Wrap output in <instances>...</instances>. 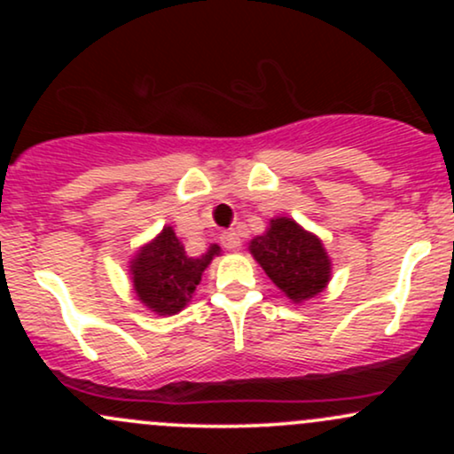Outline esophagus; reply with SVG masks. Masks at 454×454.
Instances as JSON below:
<instances>
[{
    "instance_id": "1",
    "label": "esophagus",
    "mask_w": 454,
    "mask_h": 454,
    "mask_svg": "<svg viewBox=\"0 0 454 454\" xmlns=\"http://www.w3.org/2000/svg\"><path fill=\"white\" fill-rule=\"evenodd\" d=\"M222 245L226 249H239L241 247V237L237 231H226L222 234Z\"/></svg>"
}]
</instances>
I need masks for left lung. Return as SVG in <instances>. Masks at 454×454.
Returning a JSON list of instances; mask_svg holds the SVG:
<instances>
[{
	"label": "left lung",
	"instance_id": "1",
	"mask_svg": "<svg viewBox=\"0 0 454 454\" xmlns=\"http://www.w3.org/2000/svg\"><path fill=\"white\" fill-rule=\"evenodd\" d=\"M249 252L294 303L314 299L331 279V260L325 245L290 217L270 220L267 232L252 239Z\"/></svg>",
	"mask_w": 454,
	"mask_h": 454
}]
</instances>
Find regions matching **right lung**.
Listing matches in <instances>:
<instances>
[{"label":"right lung","instance_id":"1","mask_svg":"<svg viewBox=\"0 0 454 454\" xmlns=\"http://www.w3.org/2000/svg\"><path fill=\"white\" fill-rule=\"evenodd\" d=\"M220 245H209L200 256H187L184 243L170 226H164L153 241L138 249L129 262L134 293L158 316H175L190 303L202 270L220 256Z\"/></svg>","mask_w":454,"mask_h":454}]
</instances>
